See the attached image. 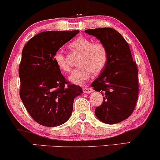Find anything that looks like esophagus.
<instances>
[{"label":"esophagus","instance_id":"34e87169","mask_svg":"<svg viewBox=\"0 0 160 160\" xmlns=\"http://www.w3.org/2000/svg\"><path fill=\"white\" fill-rule=\"evenodd\" d=\"M92 91V89L91 88H83V92L85 93H90Z\"/></svg>","mask_w":160,"mask_h":160}]
</instances>
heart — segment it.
<instances>
[{
    "mask_svg": "<svg viewBox=\"0 0 160 160\" xmlns=\"http://www.w3.org/2000/svg\"><path fill=\"white\" fill-rule=\"evenodd\" d=\"M72 51L81 52L78 61L79 68L71 72L70 80L75 84H82L92 76L98 74L105 68L108 60V52L105 45L102 42H92L85 37H78L70 44ZM54 62L58 68L64 72H69L71 69L68 58L62 51L58 50L54 54Z\"/></svg>",
    "mask_w": 160,
    "mask_h": 160,
    "instance_id": "obj_1",
    "label": "heart"
}]
</instances>
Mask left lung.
Instances as JSON below:
<instances>
[{
    "instance_id": "1",
    "label": "left lung",
    "mask_w": 160,
    "mask_h": 160,
    "mask_svg": "<svg viewBox=\"0 0 160 160\" xmlns=\"http://www.w3.org/2000/svg\"><path fill=\"white\" fill-rule=\"evenodd\" d=\"M105 45L108 60L100 76L91 86L101 91L103 102L96 108L95 114L106 124H116L128 119L135 109L139 95L137 63L133 61L128 42L114 29H86Z\"/></svg>"
}]
</instances>
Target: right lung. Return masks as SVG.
<instances>
[{
    "mask_svg": "<svg viewBox=\"0 0 160 160\" xmlns=\"http://www.w3.org/2000/svg\"><path fill=\"white\" fill-rule=\"evenodd\" d=\"M79 31H47L28 41L19 65L20 97L35 122L47 127L62 125L70 117L81 87L69 82L54 62V54Z\"/></svg>",
    "mask_w": 160,
    "mask_h": 160,
    "instance_id": "right-lung-1",
    "label": "right lung"
}]
</instances>
